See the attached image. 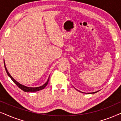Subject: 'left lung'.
<instances>
[{
  "label": "left lung",
  "mask_w": 121,
  "mask_h": 121,
  "mask_svg": "<svg viewBox=\"0 0 121 121\" xmlns=\"http://www.w3.org/2000/svg\"><path fill=\"white\" fill-rule=\"evenodd\" d=\"M96 92H92V93H96Z\"/></svg>",
  "instance_id": "8db88e82"
}]
</instances>
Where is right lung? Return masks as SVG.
Here are the masks:
<instances>
[{"label":"right lung","mask_w":121,"mask_h":121,"mask_svg":"<svg viewBox=\"0 0 121 121\" xmlns=\"http://www.w3.org/2000/svg\"><path fill=\"white\" fill-rule=\"evenodd\" d=\"M4 63L5 69V70H6V73H7L8 76H9V77L10 78L11 80L13 81V82H14V83L16 85H17V86L19 87L20 89H21V90H23L25 92H29V91H30V92H35V91H37L42 90V89H43L44 87H45L46 86H47V85L48 84V82H49V78H48V79L47 82H46L45 84H43V85H42V86H40L36 87H30L25 86H24V85H21V84L19 83V82H16V81L15 80V79L13 78L10 75V74L9 73V72H8L7 69H6L5 65V62H4Z\"/></svg>","instance_id":"right-lung-1"}]
</instances>
